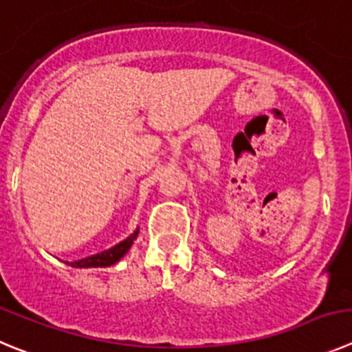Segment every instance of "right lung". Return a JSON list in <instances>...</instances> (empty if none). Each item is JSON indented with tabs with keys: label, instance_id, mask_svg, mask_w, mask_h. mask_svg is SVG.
<instances>
[{
	"label": "right lung",
	"instance_id": "obj_1",
	"mask_svg": "<svg viewBox=\"0 0 352 352\" xmlns=\"http://www.w3.org/2000/svg\"><path fill=\"white\" fill-rule=\"evenodd\" d=\"M139 236V229L133 231V234L128 236L126 239H123L121 243L114 245L109 250H104L97 255H91V257L81 258V261L71 262L72 267H107V265H113L130 250L131 243L135 241V238Z\"/></svg>",
	"mask_w": 352,
	"mask_h": 352
}]
</instances>
